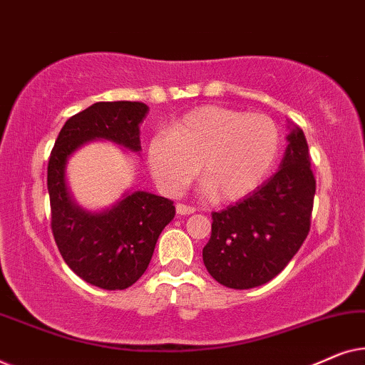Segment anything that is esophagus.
<instances>
[{"label":"esophagus","mask_w":365,"mask_h":365,"mask_svg":"<svg viewBox=\"0 0 365 365\" xmlns=\"http://www.w3.org/2000/svg\"><path fill=\"white\" fill-rule=\"evenodd\" d=\"M194 211H196V209L192 206H187V204H182V202H179L176 206L178 216H189V214H192Z\"/></svg>","instance_id":"obj_1"}]
</instances>
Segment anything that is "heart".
<instances>
[{
	"label": "heart",
	"instance_id": "heart-1",
	"mask_svg": "<svg viewBox=\"0 0 365 365\" xmlns=\"http://www.w3.org/2000/svg\"><path fill=\"white\" fill-rule=\"evenodd\" d=\"M281 133L266 114L222 106L192 109L149 141L148 163L164 191L176 194L196 178L214 201L231 202L261 186L276 163Z\"/></svg>",
	"mask_w": 365,
	"mask_h": 365
}]
</instances>
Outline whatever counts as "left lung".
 Instances as JSON below:
<instances>
[{"instance_id": "1", "label": "left lung", "mask_w": 365, "mask_h": 365, "mask_svg": "<svg viewBox=\"0 0 365 365\" xmlns=\"http://www.w3.org/2000/svg\"><path fill=\"white\" fill-rule=\"evenodd\" d=\"M289 129L277 173L236 204L212 212L202 261L222 286H262L287 266L306 241L316 179L302 129Z\"/></svg>"}]
</instances>
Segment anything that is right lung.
<instances>
[{"label": "right lung", "mask_w": 365, "mask_h": 365, "mask_svg": "<svg viewBox=\"0 0 365 365\" xmlns=\"http://www.w3.org/2000/svg\"><path fill=\"white\" fill-rule=\"evenodd\" d=\"M149 108L138 101L94 103L64 123L48 163L51 231L64 262L83 281L106 291L128 289L151 261L159 234L173 221L171 199L126 192L113 207L91 212L73 201L66 186L71 154L94 139L141 151L139 124Z\"/></svg>", "instance_id": "obj_1"}]
</instances>
